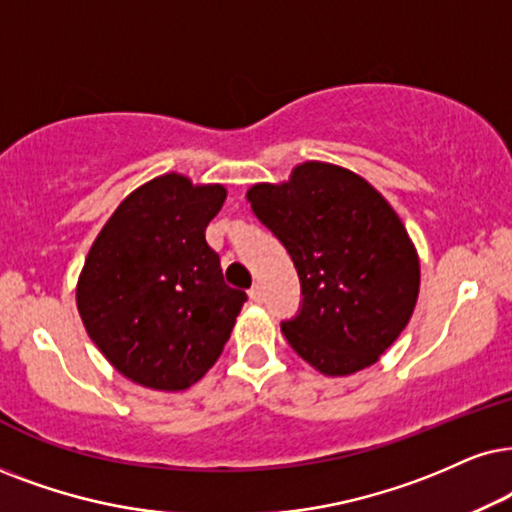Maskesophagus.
Returning <instances> with one entry per match:
<instances>
[{
  "mask_svg": "<svg viewBox=\"0 0 512 512\" xmlns=\"http://www.w3.org/2000/svg\"><path fill=\"white\" fill-rule=\"evenodd\" d=\"M248 295H250L252 302H262V288H260V286H252V288L248 290Z\"/></svg>",
  "mask_w": 512,
  "mask_h": 512,
  "instance_id": "esophagus-1",
  "label": "esophagus"
}]
</instances>
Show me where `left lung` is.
Listing matches in <instances>:
<instances>
[{"instance_id":"left-lung-1","label":"left lung","mask_w":512,"mask_h":512,"mask_svg":"<svg viewBox=\"0 0 512 512\" xmlns=\"http://www.w3.org/2000/svg\"><path fill=\"white\" fill-rule=\"evenodd\" d=\"M252 212L293 260L302 309L281 331L323 375L373 366L416 309L420 260L409 231L371 184L340 165H297L250 186Z\"/></svg>"}]
</instances>
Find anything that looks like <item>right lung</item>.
<instances>
[{"label":"right lung","mask_w":512,"mask_h":512,"mask_svg":"<svg viewBox=\"0 0 512 512\" xmlns=\"http://www.w3.org/2000/svg\"><path fill=\"white\" fill-rule=\"evenodd\" d=\"M222 184L177 172L134 189L103 224L77 278V312L115 371L181 392L215 366L248 295L224 283L205 241Z\"/></svg>","instance_id":"1"}]
</instances>
